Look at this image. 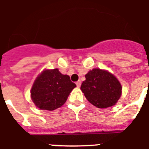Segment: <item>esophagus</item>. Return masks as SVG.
I'll return each instance as SVG.
<instances>
[{
    "mask_svg": "<svg viewBox=\"0 0 149 149\" xmlns=\"http://www.w3.org/2000/svg\"><path fill=\"white\" fill-rule=\"evenodd\" d=\"M76 84H77V86L78 87V88H79V87H80V86H81V81L78 80L77 83H76Z\"/></svg>",
    "mask_w": 149,
    "mask_h": 149,
    "instance_id": "34e87169",
    "label": "esophagus"
}]
</instances>
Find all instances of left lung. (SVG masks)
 <instances>
[{
  "instance_id": "1",
  "label": "left lung",
  "mask_w": 149,
  "mask_h": 149,
  "mask_svg": "<svg viewBox=\"0 0 149 149\" xmlns=\"http://www.w3.org/2000/svg\"><path fill=\"white\" fill-rule=\"evenodd\" d=\"M80 89L86 100L98 108L114 106L122 94V86L115 76L106 70L93 69L85 76Z\"/></svg>"
}]
</instances>
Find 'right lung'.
Instances as JSON below:
<instances>
[{"label": "right lung", "mask_w": 149, "mask_h": 149, "mask_svg": "<svg viewBox=\"0 0 149 149\" xmlns=\"http://www.w3.org/2000/svg\"><path fill=\"white\" fill-rule=\"evenodd\" d=\"M76 86L68 75H63L58 69L47 70L36 79L31 89V99L40 109L52 111L66 102Z\"/></svg>", "instance_id": "add662e5"}]
</instances>
